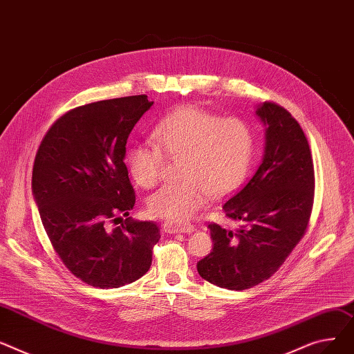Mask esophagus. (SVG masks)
<instances>
[{
    "label": "esophagus",
    "instance_id": "esophagus-1",
    "mask_svg": "<svg viewBox=\"0 0 354 354\" xmlns=\"http://www.w3.org/2000/svg\"><path fill=\"white\" fill-rule=\"evenodd\" d=\"M162 230L167 234H177V233H184V234H190L194 232V225L193 224H184V225H176L171 223H165L162 225Z\"/></svg>",
    "mask_w": 354,
    "mask_h": 354
}]
</instances>
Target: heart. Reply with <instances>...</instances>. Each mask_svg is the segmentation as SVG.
Masks as SVG:
<instances>
[{
    "label": "heart",
    "mask_w": 354,
    "mask_h": 354,
    "mask_svg": "<svg viewBox=\"0 0 354 354\" xmlns=\"http://www.w3.org/2000/svg\"><path fill=\"white\" fill-rule=\"evenodd\" d=\"M153 145L134 144L126 154L133 180L150 189L161 176L162 156L183 157L184 181L164 185L149 198L153 216L184 223L213 196L234 190L245 177L254 151V136L239 117H224L197 106L178 107L158 121Z\"/></svg>",
    "instance_id": "1"
}]
</instances>
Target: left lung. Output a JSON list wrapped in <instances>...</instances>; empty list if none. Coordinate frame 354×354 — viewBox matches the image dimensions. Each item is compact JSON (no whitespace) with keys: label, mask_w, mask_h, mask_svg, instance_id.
Instances as JSON below:
<instances>
[{"label":"left lung","mask_w":354,"mask_h":354,"mask_svg":"<svg viewBox=\"0 0 354 354\" xmlns=\"http://www.w3.org/2000/svg\"><path fill=\"white\" fill-rule=\"evenodd\" d=\"M256 115L266 127L257 171L223 204L240 221L236 232L210 224L213 252L197 263L198 274L223 288H250L274 274L306 233L315 198V169L300 124L274 102Z\"/></svg>","instance_id":"1"}]
</instances>
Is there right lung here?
Segmentation results:
<instances>
[{
	"mask_svg": "<svg viewBox=\"0 0 354 354\" xmlns=\"http://www.w3.org/2000/svg\"><path fill=\"white\" fill-rule=\"evenodd\" d=\"M153 104L131 95L77 107L53 124L35 156L32 194L46 233L70 272L93 287L130 284L151 266L160 232L129 217L136 194L124 156Z\"/></svg>",
	"mask_w": 354,
	"mask_h": 354,
	"instance_id": "1",
	"label": "right lung"
}]
</instances>
